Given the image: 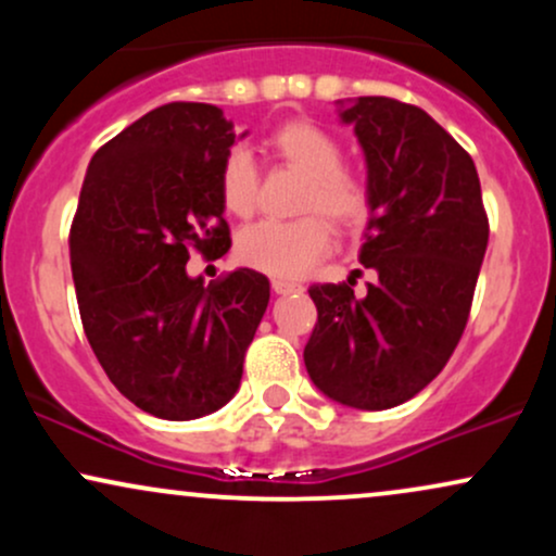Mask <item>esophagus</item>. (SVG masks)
Masks as SVG:
<instances>
[{"mask_svg": "<svg viewBox=\"0 0 556 556\" xmlns=\"http://www.w3.org/2000/svg\"><path fill=\"white\" fill-rule=\"evenodd\" d=\"M271 290L277 295H290V292H303V285L290 282V279H271Z\"/></svg>", "mask_w": 556, "mask_h": 556, "instance_id": "esophagus-1", "label": "esophagus"}]
</instances>
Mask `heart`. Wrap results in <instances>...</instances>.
<instances>
[{
	"label": "heart",
	"mask_w": 556,
	"mask_h": 556,
	"mask_svg": "<svg viewBox=\"0 0 556 556\" xmlns=\"http://www.w3.org/2000/svg\"><path fill=\"white\" fill-rule=\"evenodd\" d=\"M266 151L287 167L303 172L300 212H316L292 222L264 219L245 227L235 242V253L251 269L271 277L295 279L308 274L329 253L331 225L358 229L371 212V190L366 180L342 167L340 140L308 119L287 123L266 138ZM258 164L248 149H232L219 169V193L229 214L248 216L258 201ZM318 213L328 216L326 220Z\"/></svg>",
	"instance_id": "b5f03b06"
}]
</instances>
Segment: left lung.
Listing matches in <instances>:
<instances>
[{
	"label": "left lung",
	"instance_id": "obj_1",
	"mask_svg": "<svg viewBox=\"0 0 556 556\" xmlns=\"http://www.w3.org/2000/svg\"><path fill=\"white\" fill-rule=\"evenodd\" d=\"M366 156L371 216L361 264L376 274L314 285L318 321L303 350L311 381L358 410L402 405L460 342L489 242L473 159L420 106L387 96L340 101Z\"/></svg>",
	"mask_w": 556,
	"mask_h": 556
}]
</instances>
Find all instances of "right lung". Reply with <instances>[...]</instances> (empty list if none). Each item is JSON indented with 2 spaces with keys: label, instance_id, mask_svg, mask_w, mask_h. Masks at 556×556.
<instances>
[{
  "label": "right lung",
  "instance_id": "obj_1",
  "mask_svg": "<svg viewBox=\"0 0 556 556\" xmlns=\"http://www.w3.org/2000/svg\"><path fill=\"white\" fill-rule=\"evenodd\" d=\"M232 143L219 106L175 101L101 146L83 180L70 229L83 329L112 384L156 418L227 405L269 305L253 269L212 285L185 271L193 248L229 251L219 169Z\"/></svg>",
  "mask_w": 556,
  "mask_h": 556
}]
</instances>
